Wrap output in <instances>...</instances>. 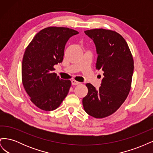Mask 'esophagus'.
I'll list each match as a JSON object with an SVG mask.
<instances>
[{"label":"esophagus","mask_w":153,"mask_h":153,"mask_svg":"<svg viewBox=\"0 0 153 153\" xmlns=\"http://www.w3.org/2000/svg\"><path fill=\"white\" fill-rule=\"evenodd\" d=\"M71 84H72L73 85H79L80 83L75 80H71Z\"/></svg>","instance_id":"34e87169"}]
</instances>
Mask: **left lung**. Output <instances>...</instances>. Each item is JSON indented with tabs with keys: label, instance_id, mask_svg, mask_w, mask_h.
<instances>
[{
	"label": "left lung",
	"instance_id": "obj_1",
	"mask_svg": "<svg viewBox=\"0 0 153 153\" xmlns=\"http://www.w3.org/2000/svg\"><path fill=\"white\" fill-rule=\"evenodd\" d=\"M93 40L98 58L96 69H102L101 87L96 89L87 83L88 93L82 100L87 114L104 118L114 114L126 99L131 89L134 69L131 53L126 41L117 32L103 29L85 31Z\"/></svg>",
	"mask_w": 153,
	"mask_h": 153
}]
</instances>
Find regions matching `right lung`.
<instances>
[{
	"label": "right lung",
	"instance_id": "1",
	"mask_svg": "<svg viewBox=\"0 0 153 153\" xmlns=\"http://www.w3.org/2000/svg\"><path fill=\"white\" fill-rule=\"evenodd\" d=\"M78 34L66 27H49L36 34L25 51L23 85L30 101L41 110H55L68 94L71 81L57 76L53 66L62 62L67 41Z\"/></svg>",
	"mask_w": 153,
	"mask_h": 153
}]
</instances>
